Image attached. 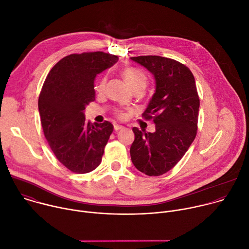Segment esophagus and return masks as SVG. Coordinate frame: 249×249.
Here are the masks:
<instances>
[{"mask_svg":"<svg viewBox=\"0 0 249 249\" xmlns=\"http://www.w3.org/2000/svg\"><path fill=\"white\" fill-rule=\"evenodd\" d=\"M123 128H124V126H122V125L114 124V130H115V131H119V130H121V129H123Z\"/></svg>","mask_w":249,"mask_h":249,"instance_id":"esophagus-1","label":"esophagus"}]
</instances>
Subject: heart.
Here are the masks:
<instances>
[{"label":"heart","mask_w":249,"mask_h":249,"mask_svg":"<svg viewBox=\"0 0 249 249\" xmlns=\"http://www.w3.org/2000/svg\"><path fill=\"white\" fill-rule=\"evenodd\" d=\"M121 75L124 78V80L126 81V83L132 89H134L136 87H139V86L146 87L147 77L144 74L143 71H141L140 69H137V68H126V69H123L121 71ZM105 86H106V77H102L99 80L98 84L96 85L95 89H96L97 91H103L104 89H105ZM117 115H118L119 118H124L125 117L124 113H122L120 111L117 113Z\"/></svg>","instance_id":"1"}]
</instances>
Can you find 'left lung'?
Returning a JSON list of instances; mask_svg holds the SVG:
<instances>
[{"label": "left lung", "mask_w": 249, "mask_h": 249, "mask_svg": "<svg viewBox=\"0 0 249 249\" xmlns=\"http://www.w3.org/2000/svg\"><path fill=\"white\" fill-rule=\"evenodd\" d=\"M154 75L156 91L143 117L153 119L154 133L133 128L130 148L135 167L149 176L170 170L185 155L197 134L200 99L191 71L173 59L160 56L131 57Z\"/></svg>", "instance_id": "obj_1"}]
</instances>
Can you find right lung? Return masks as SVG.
I'll use <instances>...</instances> for the list:
<instances>
[{"instance_id": "obj_1", "label": "right lung", "mask_w": 249, "mask_h": 249, "mask_svg": "<svg viewBox=\"0 0 249 249\" xmlns=\"http://www.w3.org/2000/svg\"><path fill=\"white\" fill-rule=\"evenodd\" d=\"M118 57L104 52L71 54L49 72L38 98L44 136L57 160L76 173H88L101 162L113 125L90 124L84 110L94 100V79Z\"/></svg>"}]
</instances>
